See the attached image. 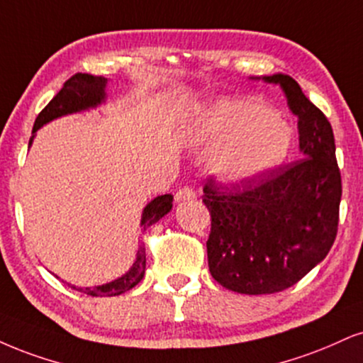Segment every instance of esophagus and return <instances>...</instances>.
I'll return each instance as SVG.
<instances>
[{"label":"esophagus","instance_id":"1","mask_svg":"<svg viewBox=\"0 0 363 363\" xmlns=\"http://www.w3.org/2000/svg\"><path fill=\"white\" fill-rule=\"evenodd\" d=\"M195 196L196 194L191 186H183V189H180L174 194V202H186V200L195 199Z\"/></svg>","mask_w":363,"mask_h":363}]
</instances>
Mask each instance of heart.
I'll return each instance as SVG.
<instances>
[{
	"mask_svg": "<svg viewBox=\"0 0 363 363\" xmlns=\"http://www.w3.org/2000/svg\"><path fill=\"white\" fill-rule=\"evenodd\" d=\"M186 138L213 150L210 168L229 183L256 180L284 161L293 143L289 124L250 99H218L202 106L186 123Z\"/></svg>",
	"mask_w": 363,
	"mask_h": 363,
	"instance_id": "obj_1",
	"label": "heart"
}]
</instances>
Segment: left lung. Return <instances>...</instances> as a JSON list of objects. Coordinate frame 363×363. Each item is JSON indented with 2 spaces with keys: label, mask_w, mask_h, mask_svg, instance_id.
<instances>
[{
  "label": "left lung",
  "mask_w": 363,
  "mask_h": 363,
  "mask_svg": "<svg viewBox=\"0 0 363 363\" xmlns=\"http://www.w3.org/2000/svg\"><path fill=\"white\" fill-rule=\"evenodd\" d=\"M262 80L279 84L298 118L299 160L240 185L208 178L202 196L212 218L210 274L240 294L279 293L323 261L337 237L342 200L330 121L293 77Z\"/></svg>",
  "instance_id": "left-lung-1"
}]
</instances>
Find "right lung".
Wrapping results in <instances>:
<instances>
[{"label": "right lung", "instance_id": "obj_1", "mask_svg": "<svg viewBox=\"0 0 363 363\" xmlns=\"http://www.w3.org/2000/svg\"><path fill=\"white\" fill-rule=\"evenodd\" d=\"M106 84L107 79L99 77V75L91 74H75L64 84V87L58 91L53 99L45 106V109L37 116L33 124V136L30 138V145L33 143L35 133L38 131L43 124L50 123V121L60 118V116L80 113V111L91 109V107L99 106L106 99ZM173 207V195H161L151 200L143 210L141 227L147 229L164 217ZM146 269V252L145 247H140L136 252L133 267L126 274H123L118 279L111 281V283L102 286H94V288H75L80 293L89 294V296H118L134 288L145 276Z\"/></svg>", "mask_w": 363, "mask_h": 363}]
</instances>
